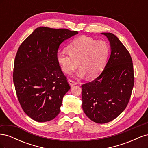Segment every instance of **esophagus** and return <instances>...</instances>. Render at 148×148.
<instances>
[{"instance_id":"1","label":"esophagus","mask_w":148,"mask_h":148,"mask_svg":"<svg viewBox=\"0 0 148 148\" xmlns=\"http://www.w3.org/2000/svg\"><path fill=\"white\" fill-rule=\"evenodd\" d=\"M68 82H69V83L71 86H73L74 85H76V84H78L77 82L73 81V80H72V79H69Z\"/></svg>"}]
</instances>
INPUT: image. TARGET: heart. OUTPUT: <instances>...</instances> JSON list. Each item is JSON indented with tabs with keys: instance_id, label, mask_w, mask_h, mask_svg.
I'll return each instance as SVG.
<instances>
[{
	"instance_id": "b5f03b06",
	"label": "heart",
	"mask_w": 148,
	"mask_h": 148,
	"mask_svg": "<svg viewBox=\"0 0 148 148\" xmlns=\"http://www.w3.org/2000/svg\"><path fill=\"white\" fill-rule=\"evenodd\" d=\"M66 51H59L56 59L62 71L70 74L78 67L79 78L88 76L89 79L97 77L104 68L110 47L104 41H96L90 37H79L70 43Z\"/></svg>"
}]
</instances>
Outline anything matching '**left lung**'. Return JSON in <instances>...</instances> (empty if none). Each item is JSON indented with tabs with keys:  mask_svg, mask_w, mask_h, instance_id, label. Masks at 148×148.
I'll return each instance as SVG.
<instances>
[{
	"mask_svg": "<svg viewBox=\"0 0 148 148\" xmlns=\"http://www.w3.org/2000/svg\"><path fill=\"white\" fill-rule=\"evenodd\" d=\"M111 49L108 62L101 75L82 88V107L93 122L105 123L113 120L126 108L134 86L130 54L112 33H102Z\"/></svg>",
	"mask_w": 148,
	"mask_h": 148,
	"instance_id": "8db88e82",
	"label": "left lung"
}]
</instances>
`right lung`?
I'll use <instances>...</instances> for the list:
<instances>
[{
  "mask_svg": "<svg viewBox=\"0 0 148 148\" xmlns=\"http://www.w3.org/2000/svg\"><path fill=\"white\" fill-rule=\"evenodd\" d=\"M77 31L39 27L21 43L15 56L13 80L23 111L39 122L59 114L70 89L56 59L59 46Z\"/></svg>",
  "mask_w": 148,
  "mask_h": 148,
  "instance_id": "obj_1",
  "label": "right lung"
}]
</instances>
